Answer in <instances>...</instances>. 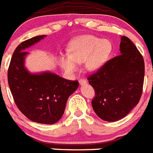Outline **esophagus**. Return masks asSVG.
<instances>
[{
	"label": "esophagus",
	"mask_w": 153,
	"mask_h": 153,
	"mask_svg": "<svg viewBox=\"0 0 153 153\" xmlns=\"http://www.w3.org/2000/svg\"><path fill=\"white\" fill-rule=\"evenodd\" d=\"M79 83H80V84H85V83H87V79L81 78V79H79Z\"/></svg>",
	"instance_id": "1"
}]
</instances>
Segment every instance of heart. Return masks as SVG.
Masks as SVG:
<instances>
[{
  "instance_id": "1",
  "label": "heart",
  "mask_w": 153,
  "mask_h": 153,
  "mask_svg": "<svg viewBox=\"0 0 153 153\" xmlns=\"http://www.w3.org/2000/svg\"><path fill=\"white\" fill-rule=\"evenodd\" d=\"M112 49V43L109 40L93 36H82L72 43L69 55H61L59 62L61 67L69 74L76 70V62L83 61L87 70L96 71L108 62Z\"/></svg>"
}]
</instances>
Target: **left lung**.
I'll return each instance as SVG.
<instances>
[{"label": "left lung", "mask_w": 153, "mask_h": 153, "mask_svg": "<svg viewBox=\"0 0 153 153\" xmlns=\"http://www.w3.org/2000/svg\"><path fill=\"white\" fill-rule=\"evenodd\" d=\"M121 54L108 60L87 79L95 91L92 107L106 121L125 117L139 102L145 76L144 59L135 44L121 38Z\"/></svg>", "instance_id": "8db88e82"}]
</instances>
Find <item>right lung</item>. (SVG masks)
Masks as SVG:
<instances>
[{
    "mask_svg": "<svg viewBox=\"0 0 153 153\" xmlns=\"http://www.w3.org/2000/svg\"><path fill=\"white\" fill-rule=\"evenodd\" d=\"M46 36L22 42L14 50L7 81L14 103L22 114L34 122L54 124L62 117L68 97L77 89V80H69L49 72L30 74L25 67V49Z\"/></svg>",
    "mask_w": 153,
    "mask_h": 153,
    "instance_id": "add662e5",
    "label": "right lung"
}]
</instances>
